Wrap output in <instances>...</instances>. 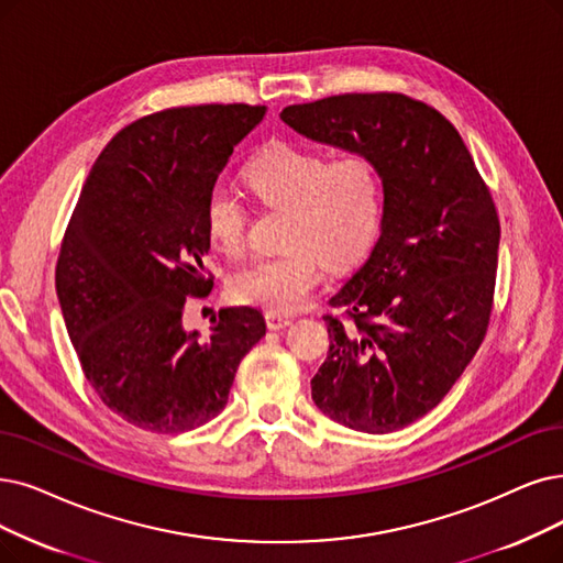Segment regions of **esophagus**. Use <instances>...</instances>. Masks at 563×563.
I'll return each mask as SVG.
<instances>
[{
  "label": "esophagus",
  "mask_w": 563,
  "mask_h": 563,
  "mask_svg": "<svg viewBox=\"0 0 563 563\" xmlns=\"http://www.w3.org/2000/svg\"><path fill=\"white\" fill-rule=\"evenodd\" d=\"M265 323H267V328H269V330H284V328H288L290 323H294V319L284 317V313L267 311V313H265Z\"/></svg>",
  "instance_id": "obj_1"
}]
</instances>
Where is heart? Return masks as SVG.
<instances>
[{"label":"heart","instance_id":"b5f03b06","mask_svg":"<svg viewBox=\"0 0 563 563\" xmlns=\"http://www.w3.org/2000/svg\"><path fill=\"white\" fill-rule=\"evenodd\" d=\"M246 183L269 208H290L279 256L240 269L231 294L242 305L275 313H294L309 305L330 267H346L360 258L374 238L380 217V173L367 152L330 154L290 141L261 150L244 170ZM206 231L227 256L246 250L244 200L227 185H217L206 200Z\"/></svg>","mask_w":563,"mask_h":563}]
</instances>
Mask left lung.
Returning a JSON list of instances; mask_svg holds the SVG:
<instances>
[{
	"label": "left lung",
	"mask_w": 563,
	"mask_h": 563,
	"mask_svg": "<svg viewBox=\"0 0 563 563\" xmlns=\"http://www.w3.org/2000/svg\"><path fill=\"white\" fill-rule=\"evenodd\" d=\"M279 118L378 166L380 235L330 298L344 317H323L330 351L311 397L351 430H401L437 407L485 340L501 238L492 194L457 129L407 95H336Z\"/></svg>",
	"instance_id": "obj_1"
}]
</instances>
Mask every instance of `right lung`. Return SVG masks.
I'll return each instance as SVG.
<instances>
[{"mask_svg":"<svg viewBox=\"0 0 563 563\" xmlns=\"http://www.w3.org/2000/svg\"><path fill=\"white\" fill-rule=\"evenodd\" d=\"M265 106L152 112L99 154L66 227L55 288L87 384L133 427L177 434L221 413L240 360L265 334L254 307H227L208 336L183 328L212 277L206 200Z\"/></svg>","mask_w":563,"mask_h":563,"instance_id":"obj_1","label":"right lung"}]
</instances>
